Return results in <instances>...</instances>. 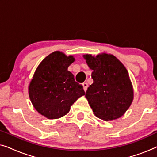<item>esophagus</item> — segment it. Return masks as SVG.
Here are the masks:
<instances>
[{
	"label": "esophagus",
	"instance_id": "1",
	"mask_svg": "<svg viewBox=\"0 0 157 157\" xmlns=\"http://www.w3.org/2000/svg\"><path fill=\"white\" fill-rule=\"evenodd\" d=\"M82 86H83V89L84 91H86L87 90V88H88V83H82Z\"/></svg>",
	"mask_w": 157,
	"mask_h": 157
}]
</instances>
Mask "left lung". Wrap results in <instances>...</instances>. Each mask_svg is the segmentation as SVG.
Wrapping results in <instances>:
<instances>
[{
	"label": "left lung",
	"mask_w": 157,
	"mask_h": 157,
	"mask_svg": "<svg viewBox=\"0 0 157 157\" xmlns=\"http://www.w3.org/2000/svg\"><path fill=\"white\" fill-rule=\"evenodd\" d=\"M94 82L88 88L86 98L94 115L104 121L122 117L134 99V89L128 71L112 54L83 56Z\"/></svg>",
	"instance_id": "left-lung-1"
}]
</instances>
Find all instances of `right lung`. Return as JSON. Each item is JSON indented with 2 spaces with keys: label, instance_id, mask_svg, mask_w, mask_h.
I'll return each mask as SVG.
<instances>
[{
  "label": "right lung",
  "instance_id": "right-lung-1",
  "mask_svg": "<svg viewBox=\"0 0 157 157\" xmlns=\"http://www.w3.org/2000/svg\"><path fill=\"white\" fill-rule=\"evenodd\" d=\"M73 56L54 51L40 62L29 86L30 100L36 111L48 119H59L69 112L73 104L85 94L68 68Z\"/></svg>",
  "mask_w": 157,
  "mask_h": 157
}]
</instances>
